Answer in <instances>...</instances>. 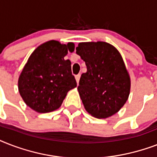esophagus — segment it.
I'll use <instances>...</instances> for the list:
<instances>
[{
  "label": "esophagus",
  "instance_id": "esophagus-1",
  "mask_svg": "<svg viewBox=\"0 0 157 157\" xmlns=\"http://www.w3.org/2000/svg\"><path fill=\"white\" fill-rule=\"evenodd\" d=\"M80 77H81V76L80 75H77V76H76V83H77V85L79 84V81H80Z\"/></svg>",
  "mask_w": 157,
  "mask_h": 157
}]
</instances>
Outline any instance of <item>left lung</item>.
<instances>
[{"mask_svg": "<svg viewBox=\"0 0 157 157\" xmlns=\"http://www.w3.org/2000/svg\"><path fill=\"white\" fill-rule=\"evenodd\" d=\"M76 50L87 67L77 88L86 112L98 119L112 117L130 93V76L121 55L104 41L79 43Z\"/></svg>", "mask_w": 157, "mask_h": 157, "instance_id": "8db88e82", "label": "left lung"}]
</instances>
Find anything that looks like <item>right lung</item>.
Returning <instances> with one entry per match:
<instances>
[{
  "mask_svg": "<svg viewBox=\"0 0 157 157\" xmlns=\"http://www.w3.org/2000/svg\"><path fill=\"white\" fill-rule=\"evenodd\" d=\"M74 50V43L52 40L32 53L18 81V91L27 106L39 113L60 107L67 92L76 87L71 61L64 59Z\"/></svg>",
  "mask_w": 157,
  "mask_h": 157,
  "instance_id": "1",
  "label": "right lung"
}]
</instances>
